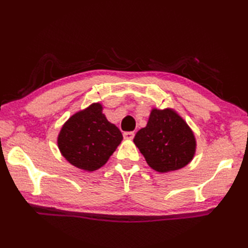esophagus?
<instances>
[{"instance_id": "esophagus-1", "label": "esophagus", "mask_w": 248, "mask_h": 248, "mask_svg": "<svg viewBox=\"0 0 248 248\" xmlns=\"http://www.w3.org/2000/svg\"><path fill=\"white\" fill-rule=\"evenodd\" d=\"M134 135H135L134 132H124V138L127 139V140H132L134 138Z\"/></svg>"}]
</instances>
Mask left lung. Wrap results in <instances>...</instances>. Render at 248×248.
Masks as SVG:
<instances>
[{"label":"left lung","mask_w":248,"mask_h":248,"mask_svg":"<svg viewBox=\"0 0 248 248\" xmlns=\"http://www.w3.org/2000/svg\"><path fill=\"white\" fill-rule=\"evenodd\" d=\"M152 170H177L193 160L196 140L191 128L171 108H152L145 128L133 140Z\"/></svg>","instance_id":"obj_1"}]
</instances>
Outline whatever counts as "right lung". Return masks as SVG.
<instances>
[{
    "label": "right lung",
    "mask_w": 248,
    "mask_h": 248,
    "mask_svg": "<svg viewBox=\"0 0 248 248\" xmlns=\"http://www.w3.org/2000/svg\"><path fill=\"white\" fill-rule=\"evenodd\" d=\"M123 140V134L93 103L72 115L62 125L57 145L65 159L78 168L93 171L103 166Z\"/></svg>",
    "instance_id": "obj_1"
}]
</instances>
